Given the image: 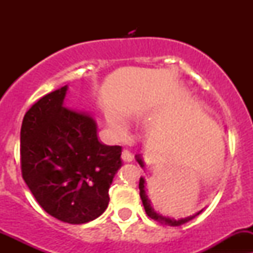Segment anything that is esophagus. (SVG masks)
Wrapping results in <instances>:
<instances>
[{"label": "esophagus", "mask_w": 253, "mask_h": 253, "mask_svg": "<svg viewBox=\"0 0 253 253\" xmlns=\"http://www.w3.org/2000/svg\"><path fill=\"white\" fill-rule=\"evenodd\" d=\"M121 159L124 160V162L129 163V162H132V160H133V155H132L131 153L128 152V150H122Z\"/></svg>", "instance_id": "obj_1"}]
</instances>
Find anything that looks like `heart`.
Listing matches in <instances>:
<instances>
[{"label":"heart","instance_id":"1","mask_svg":"<svg viewBox=\"0 0 253 253\" xmlns=\"http://www.w3.org/2000/svg\"><path fill=\"white\" fill-rule=\"evenodd\" d=\"M115 126H116V127H121V121L116 120V121H115Z\"/></svg>","mask_w":253,"mask_h":253}]
</instances>
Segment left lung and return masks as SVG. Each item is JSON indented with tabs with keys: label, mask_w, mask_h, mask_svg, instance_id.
<instances>
[{
	"label": "left lung",
	"mask_w": 253,
	"mask_h": 253,
	"mask_svg": "<svg viewBox=\"0 0 253 253\" xmlns=\"http://www.w3.org/2000/svg\"><path fill=\"white\" fill-rule=\"evenodd\" d=\"M136 160L137 163H138L139 165H141V168L144 167L143 165V162L141 159V157L139 155H136ZM139 196H141V200H142V203L143 206H144V209H145V213H147V215L149 216V218L154 219V220L159 221V223L164 224V225H170V226H180L182 225V224L187 223V221L192 220V219H195L196 216L200 215L201 211H198V213H196L195 215H191V216H187V218L185 219H180V220H175V219H171V218H167V216L164 215H160V214L155 213L154 209L152 208V206H150V201L148 200L147 195H145V191H144V178L141 177L139 178Z\"/></svg>",
	"instance_id": "1"
}]
</instances>
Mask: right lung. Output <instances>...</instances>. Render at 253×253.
Wrapping results in <instances>:
<instances>
[{
    "label": "right lung",
    "mask_w": 253,
    "mask_h": 253,
    "mask_svg": "<svg viewBox=\"0 0 253 253\" xmlns=\"http://www.w3.org/2000/svg\"><path fill=\"white\" fill-rule=\"evenodd\" d=\"M67 85L40 98L20 128L22 176L37 202L68 224L94 220L108 208L121 147L98 141L88 114L63 108Z\"/></svg>",
    "instance_id": "right-lung-1"
}]
</instances>
